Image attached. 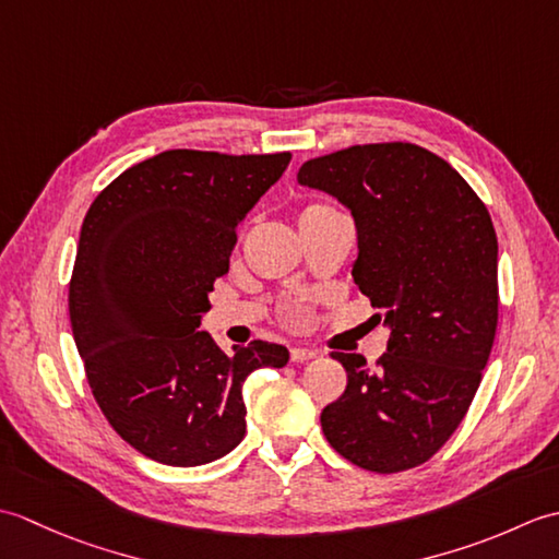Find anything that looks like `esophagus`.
Instances as JSON below:
<instances>
[{
    "mask_svg": "<svg viewBox=\"0 0 559 559\" xmlns=\"http://www.w3.org/2000/svg\"><path fill=\"white\" fill-rule=\"evenodd\" d=\"M312 358H317V353L310 350V348H290V360L293 362H307Z\"/></svg>",
    "mask_w": 559,
    "mask_h": 559,
    "instance_id": "esophagus-1",
    "label": "esophagus"
}]
</instances>
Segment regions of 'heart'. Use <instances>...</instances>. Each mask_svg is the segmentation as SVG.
Here are the masks:
<instances>
[{
  "label": "heart",
  "mask_w": 559,
  "mask_h": 559,
  "mask_svg": "<svg viewBox=\"0 0 559 559\" xmlns=\"http://www.w3.org/2000/svg\"><path fill=\"white\" fill-rule=\"evenodd\" d=\"M324 209H329V206H322V204H310V206H305V209H302V213H300V218H302V216H310V213H314V211H324Z\"/></svg>",
  "instance_id": "obj_1"
}]
</instances>
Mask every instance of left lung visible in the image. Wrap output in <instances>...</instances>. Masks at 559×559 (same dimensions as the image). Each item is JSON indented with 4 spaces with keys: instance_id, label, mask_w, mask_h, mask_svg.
Instances as JSON below:
<instances>
[{
    "instance_id": "1",
    "label": "left lung",
    "mask_w": 559,
    "mask_h": 559,
    "mask_svg": "<svg viewBox=\"0 0 559 559\" xmlns=\"http://www.w3.org/2000/svg\"><path fill=\"white\" fill-rule=\"evenodd\" d=\"M298 182L353 213V281L391 331L374 370L358 353H331L348 384L322 411L324 437L365 471L420 466L454 435L492 350L500 295L490 213L444 158L403 141L312 158Z\"/></svg>"
}]
</instances>
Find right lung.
Returning <instances> with one entry per match:
<instances>
[{
	"label": "right lung",
	"mask_w": 559,
	"mask_h": 559,
	"mask_svg": "<svg viewBox=\"0 0 559 559\" xmlns=\"http://www.w3.org/2000/svg\"><path fill=\"white\" fill-rule=\"evenodd\" d=\"M290 153L175 148L124 170L81 225L69 319L93 396L127 444L165 466H201L242 442L245 379L288 348L223 353L201 314L228 273L240 223Z\"/></svg>",
	"instance_id": "right-lung-1"
}]
</instances>
